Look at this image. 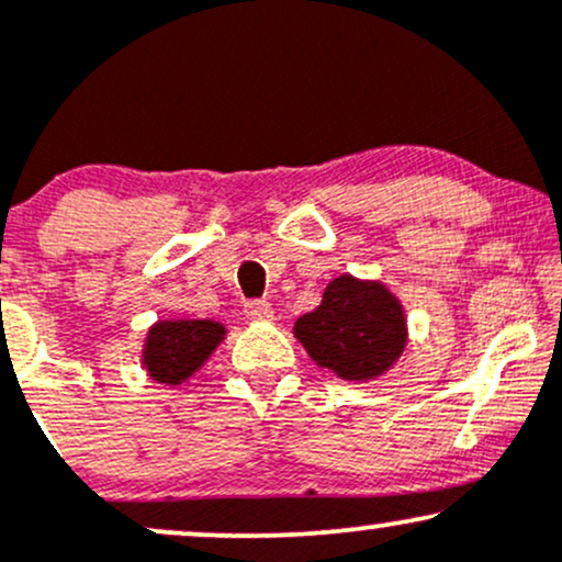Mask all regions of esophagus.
Wrapping results in <instances>:
<instances>
[{"label":"esophagus","instance_id":"34e87169","mask_svg":"<svg viewBox=\"0 0 562 562\" xmlns=\"http://www.w3.org/2000/svg\"><path fill=\"white\" fill-rule=\"evenodd\" d=\"M245 317L250 322H269L274 317V308L269 301H248L245 303Z\"/></svg>","mask_w":562,"mask_h":562}]
</instances>
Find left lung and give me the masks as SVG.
<instances>
[{
	"mask_svg": "<svg viewBox=\"0 0 562 562\" xmlns=\"http://www.w3.org/2000/svg\"><path fill=\"white\" fill-rule=\"evenodd\" d=\"M293 335L335 378L367 383L398 362L409 333L402 301L383 282L340 274L319 306L295 319Z\"/></svg>",
	"mask_w": 562,
	"mask_h": 562,
	"instance_id": "8db88e82",
	"label": "left lung"
}]
</instances>
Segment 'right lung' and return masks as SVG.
<instances>
[{
    "instance_id": "right-lung-1",
    "label": "right lung",
    "mask_w": 562,
    "mask_h": 562,
    "mask_svg": "<svg viewBox=\"0 0 562 562\" xmlns=\"http://www.w3.org/2000/svg\"><path fill=\"white\" fill-rule=\"evenodd\" d=\"M227 327L214 319H158L145 335L142 367L160 385H182L211 359Z\"/></svg>"
}]
</instances>
